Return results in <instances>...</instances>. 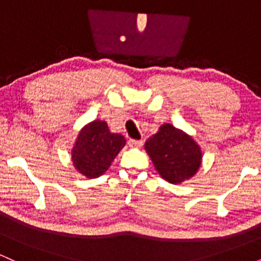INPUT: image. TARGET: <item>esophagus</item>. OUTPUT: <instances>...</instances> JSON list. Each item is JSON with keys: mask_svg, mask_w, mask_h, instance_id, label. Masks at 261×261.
I'll return each mask as SVG.
<instances>
[{"mask_svg": "<svg viewBox=\"0 0 261 261\" xmlns=\"http://www.w3.org/2000/svg\"><path fill=\"white\" fill-rule=\"evenodd\" d=\"M143 145L142 141H137V140H130L128 141V146L133 148H140L141 146Z\"/></svg>", "mask_w": 261, "mask_h": 261, "instance_id": "1", "label": "esophagus"}]
</instances>
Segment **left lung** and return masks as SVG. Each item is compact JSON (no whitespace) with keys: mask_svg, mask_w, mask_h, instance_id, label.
<instances>
[{"mask_svg":"<svg viewBox=\"0 0 261 261\" xmlns=\"http://www.w3.org/2000/svg\"><path fill=\"white\" fill-rule=\"evenodd\" d=\"M145 149L158 174L170 184L193 178L202 163V151L196 141L170 124L161 125L146 140Z\"/></svg>","mask_w":261,"mask_h":261,"instance_id":"8db88e82","label":"left lung"}]
</instances>
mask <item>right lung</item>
Instances as JSON below:
<instances>
[{
    "label": "right lung",
    "instance_id": "add662e5",
    "mask_svg": "<svg viewBox=\"0 0 261 261\" xmlns=\"http://www.w3.org/2000/svg\"><path fill=\"white\" fill-rule=\"evenodd\" d=\"M125 143V137L110 133L106 121L88 122L80 130L71 149L74 169L88 179L98 178L109 169Z\"/></svg>",
    "mask_w": 261,
    "mask_h": 261
}]
</instances>
